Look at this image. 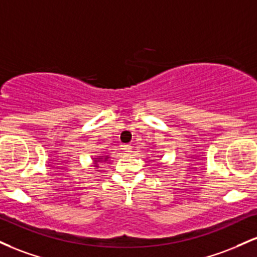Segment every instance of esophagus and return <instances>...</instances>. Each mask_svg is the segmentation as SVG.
<instances>
[{
    "instance_id": "obj_1",
    "label": "esophagus",
    "mask_w": 257,
    "mask_h": 257,
    "mask_svg": "<svg viewBox=\"0 0 257 257\" xmlns=\"http://www.w3.org/2000/svg\"><path fill=\"white\" fill-rule=\"evenodd\" d=\"M123 149H125L126 153H131V151H132V146H130V144H128V146H125V148H123Z\"/></svg>"
}]
</instances>
